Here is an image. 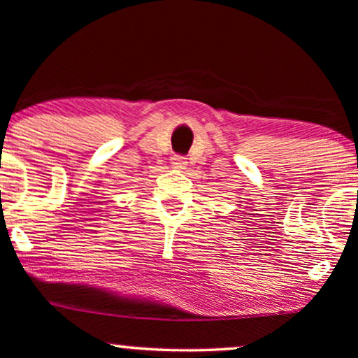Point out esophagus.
<instances>
[{"label": "esophagus", "mask_w": 358, "mask_h": 358, "mask_svg": "<svg viewBox=\"0 0 358 358\" xmlns=\"http://www.w3.org/2000/svg\"><path fill=\"white\" fill-rule=\"evenodd\" d=\"M171 164L175 168H185L187 166V158H183V156H173Z\"/></svg>", "instance_id": "1"}]
</instances>
